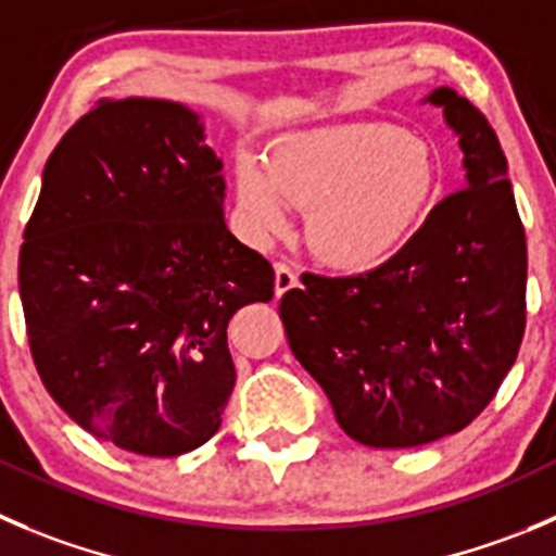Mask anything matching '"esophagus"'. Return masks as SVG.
<instances>
[{"mask_svg":"<svg viewBox=\"0 0 556 556\" xmlns=\"http://www.w3.org/2000/svg\"><path fill=\"white\" fill-rule=\"evenodd\" d=\"M293 288H299V277H295V271L290 266H285V263H277V266H274V293L285 295Z\"/></svg>","mask_w":556,"mask_h":556,"instance_id":"obj_1","label":"esophagus"}]
</instances>
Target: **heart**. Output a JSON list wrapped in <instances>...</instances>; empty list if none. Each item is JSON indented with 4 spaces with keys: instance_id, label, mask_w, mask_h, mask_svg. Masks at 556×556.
I'll return each instance as SVG.
<instances>
[{
    "instance_id": "obj_1",
    "label": "heart",
    "mask_w": 556,
    "mask_h": 556,
    "mask_svg": "<svg viewBox=\"0 0 556 556\" xmlns=\"http://www.w3.org/2000/svg\"><path fill=\"white\" fill-rule=\"evenodd\" d=\"M440 185L432 147L388 122H350L290 135L271 165L236 160V201L257 239L306 208V247L342 271H371L418 230Z\"/></svg>"
}]
</instances>
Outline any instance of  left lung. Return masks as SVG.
Segmentation results:
<instances>
[{
    "instance_id": "8db88e82",
    "label": "left lung",
    "mask_w": 556,
    "mask_h": 556,
    "mask_svg": "<svg viewBox=\"0 0 556 556\" xmlns=\"http://www.w3.org/2000/svg\"><path fill=\"white\" fill-rule=\"evenodd\" d=\"M427 102L459 135L465 187L382 266L304 274V288L279 301L293 355L344 434L369 448L462 432L503 386L525 337L527 241L497 135L448 86Z\"/></svg>"
}]
</instances>
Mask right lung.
<instances>
[{
    "label": "right lung",
    "instance_id": "right-lung-1",
    "mask_svg": "<svg viewBox=\"0 0 556 556\" xmlns=\"http://www.w3.org/2000/svg\"><path fill=\"white\" fill-rule=\"evenodd\" d=\"M223 160L198 113L100 100L64 132L24 230L31 358L78 427L141 456L195 451L236 386L228 323L274 268L225 225Z\"/></svg>",
    "mask_w": 556,
    "mask_h": 556
}]
</instances>
